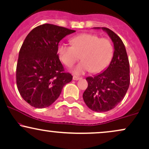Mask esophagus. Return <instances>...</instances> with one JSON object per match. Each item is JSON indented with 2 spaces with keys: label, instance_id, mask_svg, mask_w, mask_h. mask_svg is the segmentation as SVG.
Returning a JSON list of instances; mask_svg holds the SVG:
<instances>
[{
  "label": "esophagus",
  "instance_id": "esophagus-1",
  "mask_svg": "<svg viewBox=\"0 0 149 149\" xmlns=\"http://www.w3.org/2000/svg\"><path fill=\"white\" fill-rule=\"evenodd\" d=\"M80 79H81V78H80V77H78V76H73V80H78Z\"/></svg>",
  "mask_w": 149,
  "mask_h": 149
}]
</instances>
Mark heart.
I'll list each match as a JSON object with an SVG mask.
<instances>
[{"label":"heart","instance_id":"1","mask_svg":"<svg viewBox=\"0 0 149 149\" xmlns=\"http://www.w3.org/2000/svg\"><path fill=\"white\" fill-rule=\"evenodd\" d=\"M71 43L72 45L60 44L58 54L67 67H71L81 57L82 60L73 69L76 75L89 71L99 72L108 65L113 56L114 48L110 39L100 38L94 34H80L72 37Z\"/></svg>","mask_w":149,"mask_h":149}]
</instances>
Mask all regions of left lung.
I'll list each match as a JSON object with an SVG mask.
<instances>
[{"label": "left lung", "instance_id": "obj_1", "mask_svg": "<svg viewBox=\"0 0 149 149\" xmlns=\"http://www.w3.org/2000/svg\"><path fill=\"white\" fill-rule=\"evenodd\" d=\"M101 28L114 44V53L109 66L103 72L86 78L88 87L82 97L89 109L104 112L115 107L123 100L130 85V64L121 38L107 28Z\"/></svg>", "mask_w": 149, "mask_h": 149}]
</instances>
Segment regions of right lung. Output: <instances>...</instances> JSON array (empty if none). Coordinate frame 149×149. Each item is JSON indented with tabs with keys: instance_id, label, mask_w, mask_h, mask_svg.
<instances>
[{
	"instance_id": "right-lung-1",
	"label": "right lung",
	"mask_w": 149,
	"mask_h": 149,
	"mask_svg": "<svg viewBox=\"0 0 149 149\" xmlns=\"http://www.w3.org/2000/svg\"><path fill=\"white\" fill-rule=\"evenodd\" d=\"M75 32L45 23L27 35L19 51L16 76L18 90L31 106H50L72 80V76L64 72L57 53L59 42Z\"/></svg>"
}]
</instances>
